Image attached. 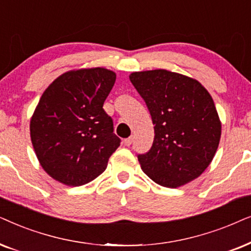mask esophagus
<instances>
[{
  "label": "esophagus",
  "mask_w": 251,
  "mask_h": 251,
  "mask_svg": "<svg viewBox=\"0 0 251 251\" xmlns=\"http://www.w3.org/2000/svg\"><path fill=\"white\" fill-rule=\"evenodd\" d=\"M132 142H133V138H132V136H129L128 139H125V140H124V145H125L126 147H129V146H131V145H132Z\"/></svg>",
  "instance_id": "obj_1"
}]
</instances>
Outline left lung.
I'll return each mask as SVG.
<instances>
[{
	"label": "left lung",
	"instance_id": "obj_1",
	"mask_svg": "<svg viewBox=\"0 0 251 251\" xmlns=\"http://www.w3.org/2000/svg\"><path fill=\"white\" fill-rule=\"evenodd\" d=\"M129 80L145 100L155 131L151 148L138 156L142 171L169 188L199 178L222 135L211 95L198 80L163 69L133 72Z\"/></svg>",
	"mask_w": 251,
	"mask_h": 251
}]
</instances>
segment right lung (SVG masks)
Segmentation results:
<instances>
[{"instance_id": "right-lung-1", "label": "right lung", "mask_w": 251, "mask_h": 251, "mask_svg": "<svg viewBox=\"0 0 251 251\" xmlns=\"http://www.w3.org/2000/svg\"><path fill=\"white\" fill-rule=\"evenodd\" d=\"M116 81L104 68L63 73L43 92L29 124L42 169L66 186H81L105 171L120 145L103 109Z\"/></svg>"}]
</instances>
